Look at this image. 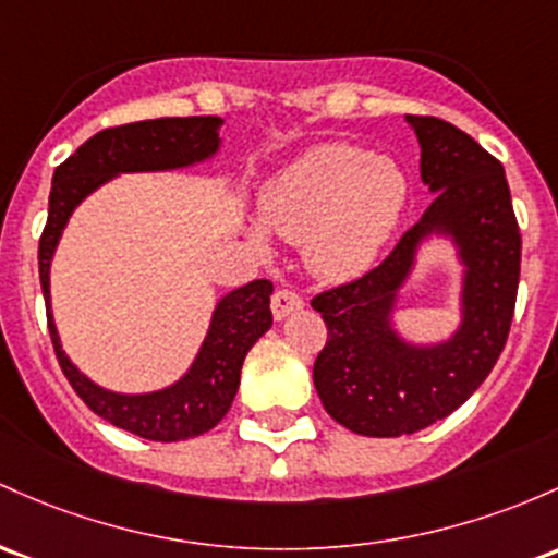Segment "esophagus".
Returning a JSON list of instances; mask_svg holds the SVG:
<instances>
[{
    "label": "esophagus",
    "mask_w": 558,
    "mask_h": 558,
    "mask_svg": "<svg viewBox=\"0 0 558 558\" xmlns=\"http://www.w3.org/2000/svg\"><path fill=\"white\" fill-rule=\"evenodd\" d=\"M269 304H272L275 320H283V317H289L291 312L304 307V299L299 296V293L293 289H278L272 293V302H269Z\"/></svg>",
    "instance_id": "esophagus-1"
}]
</instances>
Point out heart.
Here are the masks:
<instances>
[{
  "label": "heart",
  "mask_w": 558,
  "mask_h": 558,
  "mask_svg": "<svg viewBox=\"0 0 558 558\" xmlns=\"http://www.w3.org/2000/svg\"><path fill=\"white\" fill-rule=\"evenodd\" d=\"M408 180L389 158L344 143L304 153L262 190L278 235L307 243V262L330 280L365 272L400 222Z\"/></svg>",
  "instance_id": "b5f03b06"
}]
</instances>
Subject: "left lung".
<instances>
[{"label": "left lung", "instance_id": "left-lung-1", "mask_svg": "<svg viewBox=\"0 0 558 558\" xmlns=\"http://www.w3.org/2000/svg\"><path fill=\"white\" fill-rule=\"evenodd\" d=\"M408 121L421 143V180L437 193L432 206L381 265L312 296L328 328L312 368L315 389L330 418L363 437L421 432L461 408L498 363L517 307L522 232L504 163L450 121ZM434 227L462 243L468 315L448 345L413 350L390 333L386 315L414 246Z\"/></svg>", "mask_w": 558, "mask_h": 558}]
</instances>
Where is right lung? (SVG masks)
Wrapping results in <instances>:
<instances>
[{"mask_svg": "<svg viewBox=\"0 0 558 558\" xmlns=\"http://www.w3.org/2000/svg\"><path fill=\"white\" fill-rule=\"evenodd\" d=\"M219 124L222 119L217 116H185V119L134 121V124L97 132L54 169L50 211H47V225L39 238V280L47 302V326H50L60 368L92 413L153 442L198 437L225 418L241 384L246 352L272 326V312H269L272 283L265 278L251 280L248 286L228 293L219 302L204 349L180 384L156 395L126 397L95 387L89 378L73 368L60 349L58 330L50 315V259L60 232L84 195H89L119 171L174 169L211 156L219 145Z\"/></svg>", "mask_w": 558, "mask_h": 558, "instance_id": "obj_1", "label": "right lung"}]
</instances>
